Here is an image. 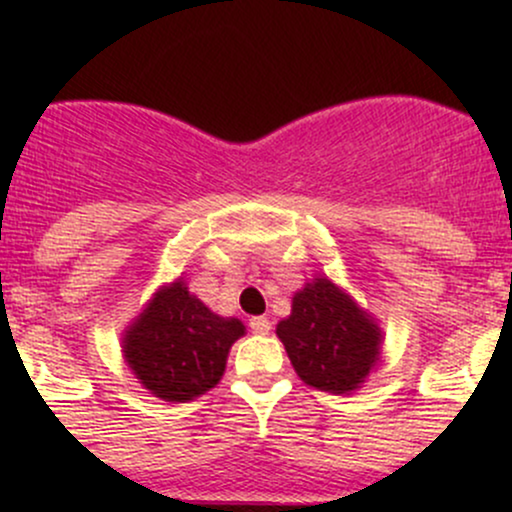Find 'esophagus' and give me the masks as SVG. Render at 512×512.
Segmentation results:
<instances>
[{"instance_id": "esophagus-1", "label": "esophagus", "mask_w": 512, "mask_h": 512, "mask_svg": "<svg viewBox=\"0 0 512 512\" xmlns=\"http://www.w3.org/2000/svg\"><path fill=\"white\" fill-rule=\"evenodd\" d=\"M250 329L255 334H267L272 329V322L267 317H252L250 319Z\"/></svg>"}]
</instances>
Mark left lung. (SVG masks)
<instances>
[{
	"instance_id": "left-lung-1",
	"label": "left lung",
	"mask_w": 512,
	"mask_h": 512,
	"mask_svg": "<svg viewBox=\"0 0 512 512\" xmlns=\"http://www.w3.org/2000/svg\"><path fill=\"white\" fill-rule=\"evenodd\" d=\"M289 361L304 384L334 394L354 391L379 354V327L329 280L294 294L292 314L277 324Z\"/></svg>"
}]
</instances>
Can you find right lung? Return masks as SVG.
<instances>
[{"label":"right lung","instance_id":"obj_1","mask_svg":"<svg viewBox=\"0 0 512 512\" xmlns=\"http://www.w3.org/2000/svg\"><path fill=\"white\" fill-rule=\"evenodd\" d=\"M242 334V322L218 317L175 282L160 289L128 329L123 352L151 394L190 401L218 384L227 352Z\"/></svg>","mask_w":512,"mask_h":512}]
</instances>
